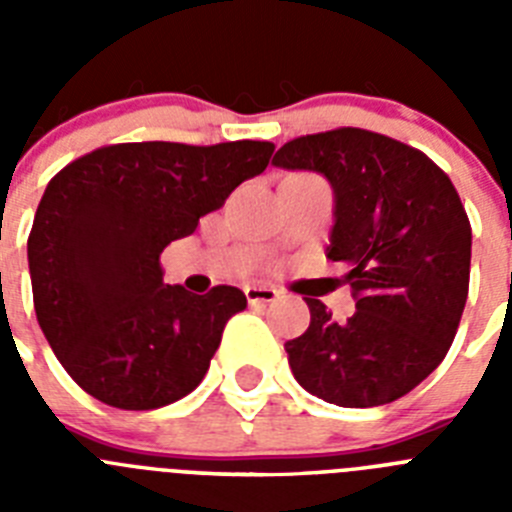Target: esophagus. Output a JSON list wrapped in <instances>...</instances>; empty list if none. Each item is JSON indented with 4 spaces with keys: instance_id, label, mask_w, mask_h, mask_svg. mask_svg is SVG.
Returning a JSON list of instances; mask_svg holds the SVG:
<instances>
[{
    "instance_id": "esophagus-1",
    "label": "esophagus",
    "mask_w": 512,
    "mask_h": 512,
    "mask_svg": "<svg viewBox=\"0 0 512 512\" xmlns=\"http://www.w3.org/2000/svg\"><path fill=\"white\" fill-rule=\"evenodd\" d=\"M243 292H246V300L251 307H264L279 300V289L266 287V284H251V287H246Z\"/></svg>"
}]
</instances>
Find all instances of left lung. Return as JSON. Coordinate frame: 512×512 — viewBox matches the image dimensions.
<instances>
[{"label":"left lung","mask_w":512,"mask_h":512,"mask_svg":"<svg viewBox=\"0 0 512 512\" xmlns=\"http://www.w3.org/2000/svg\"><path fill=\"white\" fill-rule=\"evenodd\" d=\"M271 164L328 179L325 253L356 300L338 325L307 297L310 328L284 343L292 374L341 408L408 395L443 361L467 305L472 228L454 184L425 153L361 128L289 140Z\"/></svg>","instance_id":"1"}]
</instances>
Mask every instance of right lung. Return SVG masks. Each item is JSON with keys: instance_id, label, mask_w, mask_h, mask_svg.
I'll return each instance as SVG.
<instances>
[{"instance_id": "obj_1", "label": "right lung", "mask_w": 512, "mask_h": 512, "mask_svg": "<svg viewBox=\"0 0 512 512\" xmlns=\"http://www.w3.org/2000/svg\"><path fill=\"white\" fill-rule=\"evenodd\" d=\"M274 146L120 143L76 158L45 187L27 238L40 330L81 390L122 410L164 408L205 379L238 287L164 284L161 253L259 176Z\"/></svg>"}]
</instances>
